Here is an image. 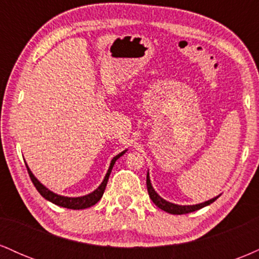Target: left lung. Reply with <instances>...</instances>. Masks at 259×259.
Returning a JSON list of instances; mask_svg holds the SVG:
<instances>
[{
	"label": "left lung",
	"instance_id": "left-lung-1",
	"mask_svg": "<svg viewBox=\"0 0 259 259\" xmlns=\"http://www.w3.org/2000/svg\"><path fill=\"white\" fill-rule=\"evenodd\" d=\"M146 184H147L148 195H150V198L153 201V203L156 204L158 208H160L162 210L170 213V214H186V213L195 212V210L201 209V208H203V207L208 206V204L213 203V202H214L217 198L219 197V196H217V197L212 198V200L206 201V202H203V203H200V204H192V206H179V204H174V203H170V202L165 201L164 198L160 197V196L157 194L156 191H154L152 185H151V180H150V177H148V173H147V178H146Z\"/></svg>",
	"mask_w": 259,
	"mask_h": 259
}]
</instances>
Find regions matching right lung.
<instances>
[{"instance_id":"add662e5","label":"right lung","mask_w":259,"mask_h":259,"mask_svg":"<svg viewBox=\"0 0 259 259\" xmlns=\"http://www.w3.org/2000/svg\"><path fill=\"white\" fill-rule=\"evenodd\" d=\"M124 153H125V151H123V152L118 154V156H115L114 158L112 159L111 165H109L108 171H107V174H106L105 179H103V181H102V184H101V185L97 187L94 192H91V194H89L86 196H81V197H64V196H59L57 194H55V192L50 191L49 189H46V187H45L42 184H41L40 181H38L36 178L34 177V174L31 173V170L29 169L28 165L26 164L25 165H26V169H28L29 177H30L32 184H34V186L36 187V190L40 192V195L42 196V197L46 198V200H49L50 202H52V203L57 204V206H59V207L69 208V209H85V208H89V207L94 206V204H96L97 202L101 200L103 192H105V189L107 186V181H108L109 174H111L113 165H114L115 160L119 158V157L123 156Z\"/></svg>"}]
</instances>
